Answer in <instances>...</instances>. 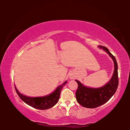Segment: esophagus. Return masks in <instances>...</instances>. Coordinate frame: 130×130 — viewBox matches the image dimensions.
<instances>
[{"label":"esophagus","mask_w":130,"mask_h":130,"mask_svg":"<svg viewBox=\"0 0 130 130\" xmlns=\"http://www.w3.org/2000/svg\"><path fill=\"white\" fill-rule=\"evenodd\" d=\"M74 76H72V75H71V76L70 77V78H71V79H73V78H74Z\"/></svg>","instance_id":"esophagus-1"}]
</instances>
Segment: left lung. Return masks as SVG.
Returning a JSON list of instances; mask_svg holds the SVG:
<instances>
[{
    "label": "left lung",
    "mask_w": 130,
    "mask_h": 130,
    "mask_svg": "<svg viewBox=\"0 0 130 130\" xmlns=\"http://www.w3.org/2000/svg\"><path fill=\"white\" fill-rule=\"evenodd\" d=\"M99 47L106 52L112 58L115 70L111 80L104 86L99 88L86 87L84 86L80 81L76 80L78 84V88L76 92V100L83 107L88 108H94L107 103L115 94L119 84L118 63L115 57L106 47L101 45L99 46Z\"/></svg>",
    "instance_id": "1"
}]
</instances>
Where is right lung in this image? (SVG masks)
Returning a JSON list of instances; mask_svg holds the SVG:
<instances>
[{"instance_id": "obj_1", "label": "right lung", "mask_w": 130, "mask_h": 130, "mask_svg": "<svg viewBox=\"0 0 130 130\" xmlns=\"http://www.w3.org/2000/svg\"><path fill=\"white\" fill-rule=\"evenodd\" d=\"M67 83V81H66L49 95L43 97H38V98H30V97L24 96L19 93L15 86V89L21 99L26 104L36 109L44 110L50 108L57 104L60 99L61 90L62 89L63 85H65Z\"/></svg>"}]
</instances>
